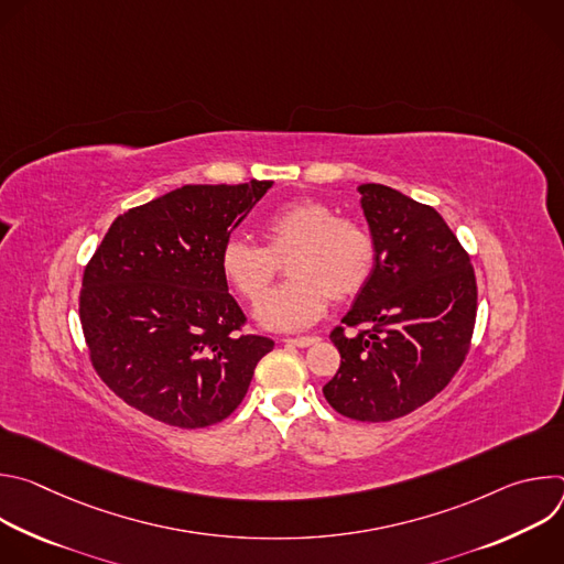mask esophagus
I'll use <instances>...</instances> for the list:
<instances>
[{"instance_id":"obj_1","label":"esophagus","mask_w":564,"mask_h":564,"mask_svg":"<svg viewBox=\"0 0 564 564\" xmlns=\"http://www.w3.org/2000/svg\"><path fill=\"white\" fill-rule=\"evenodd\" d=\"M283 341L290 344V346H296V348H307V346L316 344L318 339H316V337H288V339H283Z\"/></svg>"}]
</instances>
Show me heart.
<instances>
[{
  "mask_svg": "<svg viewBox=\"0 0 564 564\" xmlns=\"http://www.w3.org/2000/svg\"><path fill=\"white\" fill-rule=\"evenodd\" d=\"M268 248L246 236H229L220 268L240 296L259 299L285 257L290 276L257 305L265 328L299 330L326 312L330 296L359 292L375 265V240L355 218L337 216L321 200L299 198L276 207L263 223Z\"/></svg>",
  "mask_w": 564,
  "mask_h": 564,
  "instance_id": "heart-1",
  "label": "heart"
}]
</instances>
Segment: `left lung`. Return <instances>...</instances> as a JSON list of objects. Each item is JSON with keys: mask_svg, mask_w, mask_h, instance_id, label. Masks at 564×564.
Returning <instances> with one entry per match:
<instances>
[{"mask_svg": "<svg viewBox=\"0 0 564 564\" xmlns=\"http://www.w3.org/2000/svg\"><path fill=\"white\" fill-rule=\"evenodd\" d=\"M375 265L335 328L341 355L324 386L328 404L357 422H390L424 406L462 366L475 326L470 259L444 218L392 187L359 185Z\"/></svg>", "mask_w": 564, "mask_h": 564, "instance_id": "8db88e82", "label": "left lung"}]
</instances>
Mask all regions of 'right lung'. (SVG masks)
I'll return each instance as SVG.
<instances>
[{
	"instance_id": "1",
	"label": "right lung",
	"mask_w": 564,
	"mask_h": 564,
	"mask_svg": "<svg viewBox=\"0 0 564 564\" xmlns=\"http://www.w3.org/2000/svg\"><path fill=\"white\" fill-rule=\"evenodd\" d=\"M185 185L118 216L89 261L79 321L102 381L178 429L212 426L243 401L274 341L240 335L220 250L272 187Z\"/></svg>"
}]
</instances>
